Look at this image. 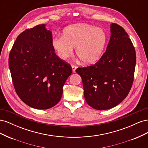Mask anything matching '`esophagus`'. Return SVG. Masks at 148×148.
I'll return each mask as SVG.
<instances>
[{
    "label": "esophagus",
    "instance_id": "esophagus-1",
    "mask_svg": "<svg viewBox=\"0 0 148 148\" xmlns=\"http://www.w3.org/2000/svg\"><path fill=\"white\" fill-rule=\"evenodd\" d=\"M71 69H72L73 73H75V70H76V69H77V66H75V65H72V66H71Z\"/></svg>",
    "mask_w": 148,
    "mask_h": 148
}]
</instances>
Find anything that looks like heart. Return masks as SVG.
I'll use <instances>...</instances> for the list:
<instances>
[{
    "instance_id": "1",
    "label": "heart",
    "mask_w": 148,
    "mask_h": 148,
    "mask_svg": "<svg viewBox=\"0 0 148 148\" xmlns=\"http://www.w3.org/2000/svg\"><path fill=\"white\" fill-rule=\"evenodd\" d=\"M107 41L106 31L101 28L79 23L66 28L63 36L53 37L51 44L57 56L66 60L76 54L84 64H92L101 57Z\"/></svg>"
}]
</instances>
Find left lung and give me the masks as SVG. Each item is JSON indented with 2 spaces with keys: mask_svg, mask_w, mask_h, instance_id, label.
<instances>
[{
  "mask_svg": "<svg viewBox=\"0 0 148 148\" xmlns=\"http://www.w3.org/2000/svg\"><path fill=\"white\" fill-rule=\"evenodd\" d=\"M110 33L106 51L99 60L76 70L82 79L86 102L100 110L113 108L126 98L136 65L135 49L125 29L112 23Z\"/></svg>",
  "mask_w": 148,
  "mask_h": 148,
  "instance_id": "left-lung-1",
  "label": "left lung"
}]
</instances>
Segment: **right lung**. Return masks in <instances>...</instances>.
<instances>
[{"label":"right lung","instance_id":"1","mask_svg":"<svg viewBox=\"0 0 148 148\" xmlns=\"http://www.w3.org/2000/svg\"><path fill=\"white\" fill-rule=\"evenodd\" d=\"M46 25L27 29L17 37L8 59L12 82L18 96L26 105L48 109L61 99L63 86L72 73L70 64L59 59Z\"/></svg>","mask_w":148,"mask_h":148}]
</instances>
